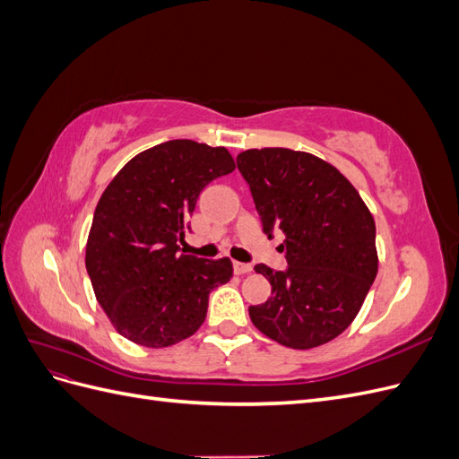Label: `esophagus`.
Segmentation results:
<instances>
[{
    "instance_id": "1",
    "label": "esophagus",
    "mask_w": 459,
    "mask_h": 459,
    "mask_svg": "<svg viewBox=\"0 0 459 459\" xmlns=\"http://www.w3.org/2000/svg\"><path fill=\"white\" fill-rule=\"evenodd\" d=\"M233 270L238 275H245V273L253 272V266H251V264H245V262H233Z\"/></svg>"
}]
</instances>
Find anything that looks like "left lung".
Instances as JSON below:
<instances>
[{"instance_id": "left-lung-1", "label": "left lung", "mask_w": 459, "mask_h": 459, "mask_svg": "<svg viewBox=\"0 0 459 459\" xmlns=\"http://www.w3.org/2000/svg\"><path fill=\"white\" fill-rule=\"evenodd\" d=\"M238 169L251 187L264 233H285L289 268L256 264L272 297L248 308L264 335L289 349L322 346L349 327L377 275L375 220L335 166L285 147L247 149Z\"/></svg>"}]
</instances>
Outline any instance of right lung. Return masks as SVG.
Returning <instances> with one entry per match:
<instances>
[{"label": "right lung", "mask_w": 459, "mask_h": 459, "mask_svg": "<svg viewBox=\"0 0 459 459\" xmlns=\"http://www.w3.org/2000/svg\"><path fill=\"white\" fill-rule=\"evenodd\" d=\"M235 170L226 147L172 140L122 166L95 206L86 270L97 302L128 341L164 349L203 325L208 295L231 280L230 258L179 253L199 193Z\"/></svg>", "instance_id": "1"}]
</instances>
